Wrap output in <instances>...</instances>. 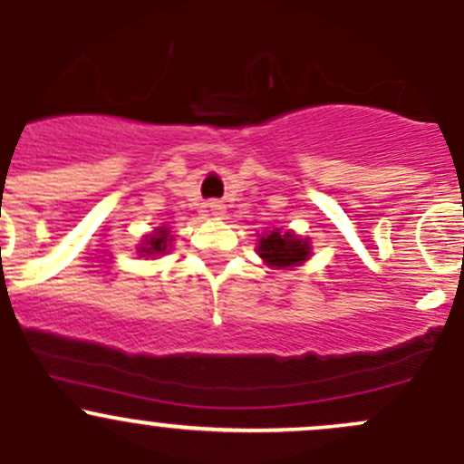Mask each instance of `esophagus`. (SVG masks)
Here are the masks:
<instances>
[{
    "mask_svg": "<svg viewBox=\"0 0 464 464\" xmlns=\"http://www.w3.org/2000/svg\"><path fill=\"white\" fill-rule=\"evenodd\" d=\"M208 213L215 215V218H222V215L227 213V206H224V202H219V199H210Z\"/></svg>",
    "mask_w": 464,
    "mask_h": 464,
    "instance_id": "1",
    "label": "esophagus"
}]
</instances>
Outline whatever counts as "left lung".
<instances>
[{
	"label": "left lung",
	"instance_id": "1",
	"mask_svg": "<svg viewBox=\"0 0 464 464\" xmlns=\"http://www.w3.org/2000/svg\"><path fill=\"white\" fill-rule=\"evenodd\" d=\"M260 258L271 266H294L301 265L310 256V245L294 233L269 231L260 237Z\"/></svg>",
	"mask_w": 464,
	"mask_h": 464
}]
</instances>
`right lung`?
Wrapping results in <instances>:
<instances>
[{"label":"right lung","instance_id":"right-lung-1","mask_svg":"<svg viewBox=\"0 0 464 464\" xmlns=\"http://www.w3.org/2000/svg\"><path fill=\"white\" fill-rule=\"evenodd\" d=\"M168 242H170V236H168L166 228H159L157 233L148 236L143 240V245L139 246V254L141 256H157L163 254L168 249Z\"/></svg>","mask_w":464,"mask_h":464}]
</instances>
